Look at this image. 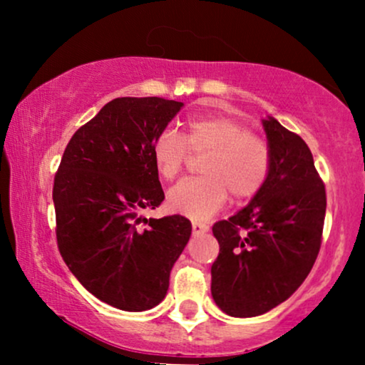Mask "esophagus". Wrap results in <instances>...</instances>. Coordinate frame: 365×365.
Listing matches in <instances>:
<instances>
[{
  "label": "esophagus",
  "instance_id": "esophagus-1",
  "mask_svg": "<svg viewBox=\"0 0 365 365\" xmlns=\"http://www.w3.org/2000/svg\"><path fill=\"white\" fill-rule=\"evenodd\" d=\"M207 230L209 226L204 223H199V221H194V223H192V232H194V235H202V233H206Z\"/></svg>",
  "mask_w": 365,
  "mask_h": 365
}]
</instances>
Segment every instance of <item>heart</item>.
<instances>
[{"mask_svg": "<svg viewBox=\"0 0 365 365\" xmlns=\"http://www.w3.org/2000/svg\"><path fill=\"white\" fill-rule=\"evenodd\" d=\"M207 153L199 180L180 182L168 192V207L192 220H207L225 206L228 192L247 200L261 192L271 171V148L257 133L230 116L188 118L185 139L165 128L153 142V161L159 177L173 180L185 166L188 150Z\"/></svg>", "mask_w": 365, "mask_h": 365, "instance_id": "heart-1", "label": "heart"}]
</instances>
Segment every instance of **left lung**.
<instances>
[{
	"instance_id": "8db88e82",
	"label": "left lung",
	"mask_w": 365,
	"mask_h": 365,
	"mask_svg": "<svg viewBox=\"0 0 365 365\" xmlns=\"http://www.w3.org/2000/svg\"><path fill=\"white\" fill-rule=\"evenodd\" d=\"M271 171L244 209L212 226L220 254L211 267V293L233 317L271 311L292 295L321 249L326 190L311 149L297 133L267 116Z\"/></svg>"
}]
</instances>
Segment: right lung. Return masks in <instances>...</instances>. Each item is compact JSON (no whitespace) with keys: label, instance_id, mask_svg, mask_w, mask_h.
<instances>
[{"label":"right lung","instance_id":"add662e5","mask_svg":"<svg viewBox=\"0 0 365 365\" xmlns=\"http://www.w3.org/2000/svg\"><path fill=\"white\" fill-rule=\"evenodd\" d=\"M182 106L163 98L113 99L73 133L54 175L63 261L87 292L121 311H148L165 299L190 238L187 217L140 216L165 199L153 142Z\"/></svg>","mask_w":365,"mask_h":365}]
</instances>
